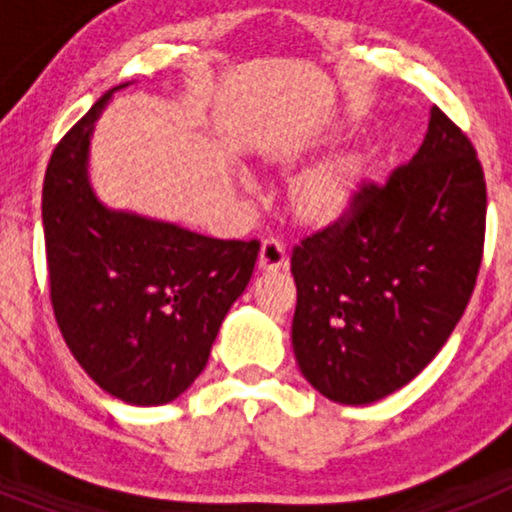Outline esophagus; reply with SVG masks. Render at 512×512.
I'll return each instance as SVG.
<instances>
[{
	"instance_id": "obj_1",
	"label": "esophagus",
	"mask_w": 512,
	"mask_h": 512,
	"mask_svg": "<svg viewBox=\"0 0 512 512\" xmlns=\"http://www.w3.org/2000/svg\"><path fill=\"white\" fill-rule=\"evenodd\" d=\"M284 266H287V251H284V246L279 241H274V238H266L259 251V269L279 271Z\"/></svg>"
}]
</instances>
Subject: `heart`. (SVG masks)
Masks as SVG:
<instances>
[{
    "label": "heart",
    "mask_w": 512,
    "mask_h": 512,
    "mask_svg": "<svg viewBox=\"0 0 512 512\" xmlns=\"http://www.w3.org/2000/svg\"><path fill=\"white\" fill-rule=\"evenodd\" d=\"M333 140H336L333 135H325L312 143H289L269 153V164L284 171H295L305 161H310L312 153L330 148ZM366 169H369V161L364 153L351 151L328 158L325 164L297 176L287 194V210L292 220L312 233H323V230L346 223L359 200Z\"/></svg>",
    "instance_id": "heart-1"
}]
</instances>
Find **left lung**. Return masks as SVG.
I'll use <instances>...</instances> for the list:
<instances>
[{
    "label": "left lung",
    "mask_w": 512,
    "mask_h": 512,
    "mask_svg": "<svg viewBox=\"0 0 512 512\" xmlns=\"http://www.w3.org/2000/svg\"><path fill=\"white\" fill-rule=\"evenodd\" d=\"M485 215L472 140L433 107L410 164L364 184L346 223L292 253V346L320 395L369 405L431 364L477 284Z\"/></svg>",
    "instance_id": "1"
}]
</instances>
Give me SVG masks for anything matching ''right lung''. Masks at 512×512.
I'll use <instances>...</instances> for the list:
<instances>
[{"label": "right lung", "mask_w": 512, "mask_h": 512, "mask_svg": "<svg viewBox=\"0 0 512 512\" xmlns=\"http://www.w3.org/2000/svg\"><path fill=\"white\" fill-rule=\"evenodd\" d=\"M63 135L43 182L53 315L81 369L130 405H166L200 377L259 241H217L112 210L89 184V146L117 89Z\"/></svg>", "instance_id": "obj_1"}]
</instances>
